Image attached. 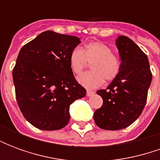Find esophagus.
<instances>
[{"label": "esophagus", "mask_w": 160, "mask_h": 160, "mask_svg": "<svg viewBox=\"0 0 160 160\" xmlns=\"http://www.w3.org/2000/svg\"><path fill=\"white\" fill-rule=\"evenodd\" d=\"M94 93H95V92H92V91H89V90L87 91V97H91V96H92Z\"/></svg>", "instance_id": "34e87169"}]
</instances>
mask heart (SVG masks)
Listing matches in <instances>:
<instances>
[{"label":"heart","instance_id":"b5f03b06","mask_svg":"<svg viewBox=\"0 0 160 160\" xmlns=\"http://www.w3.org/2000/svg\"><path fill=\"white\" fill-rule=\"evenodd\" d=\"M68 62L73 73L79 74L91 62L92 71L80 74L78 82L87 89H95L104 83L112 81L120 73L121 64L118 56L109 45L102 42H92L82 49L74 48L70 52Z\"/></svg>","mask_w":160,"mask_h":160}]
</instances>
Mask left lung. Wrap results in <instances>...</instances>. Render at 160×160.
Instances as JSON below:
<instances>
[{"label":"left lung","instance_id":"1","mask_svg":"<svg viewBox=\"0 0 160 160\" xmlns=\"http://www.w3.org/2000/svg\"><path fill=\"white\" fill-rule=\"evenodd\" d=\"M116 44L120 54L121 70L106 90L97 93L103 105L94 112L98 127L106 130H119L134 122L145 107L152 73L148 56L126 36H119Z\"/></svg>","mask_w":160,"mask_h":160}]
</instances>
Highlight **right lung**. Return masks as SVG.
Instances as JSON below:
<instances>
[{
  "instance_id": "right-lung-1",
  "label": "right lung",
  "mask_w": 160,
  "mask_h": 160,
  "mask_svg": "<svg viewBox=\"0 0 160 160\" xmlns=\"http://www.w3.org/2000/svg\"><path fill=\"white\" fill-rule=\"evenodd\" d=\"M79 38L43 32L23 46L12 69L17 103L23 116L42 130H57L69 122L70 104L86 96L68 62Z\"/></svg>"
}]
</instances>
